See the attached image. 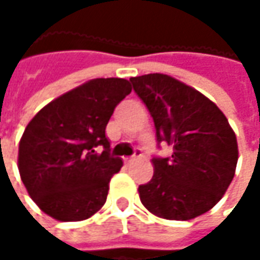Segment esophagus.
Listing matches in <instances>:
<instances>
[{
    "label": "esophagus",
    "mask_w": 260,
    "mask_h": 260,
    "mask_svg": "<svg viewBox=\"0 0 260 260\" xmlns=\"http://www.w3.org/2000/svg\"><path fill=\"white\" fill-rule=\"evenodd\" d=\"M140 157H142V150H140V149H136L135 155L130 156V157H124V160L127 164H130V162H135V160L140 159Z\"/></svg>",
    "instance_id": "34e87169"
}]
</instances>
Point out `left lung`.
Returning <instances> with one entry per match:
<instances>
[{
	"instance_id": "left-lung-1",
	"label": "left lung",
	"mask_w": 260,
	"mask_h": 260,
	"mask_svg": "<svg viewBox=\"0 0 260 260\" xmlns=\"http://www.w3.org/2000/svg\"><path fill=\"white\" fill-rule=\"evenodd\" d=\"M153 118L156 140L172 146L152 159L155 174L139 186L146 208L166 220H191L211 210L237 165V140L225 115L207 96L164 74L130 79Z\"/></svg>"
}]
</instances>
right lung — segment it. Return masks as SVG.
<instances>
[{
  "mask_svg": "<svg viewBox=\"0 0 260 260\" xmlns=\"http://www.w3.org/2000/svg\"><path fill=\"white\" fill-rule=\"evenodd\" d=\"M130 92L127 79H92L49 103L27 124L18 171L28 195L46 214L59 221H81L105 204L110 179L123 166L120 157L110 155L105 127Z\"/></svg>",
  "mask_w": 260,
  "mask_h": 260,
  "instance_id": "1",
  "label": "right lung"
}]
</instances>
